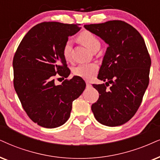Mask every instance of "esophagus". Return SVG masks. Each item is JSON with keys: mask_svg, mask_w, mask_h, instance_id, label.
Masks as SVG:
<instances>
[{"mask_svg": "<svg viewBox=\"0 0 160 160\" xmlns=\"http://www.w3.org/2000/svg\"><path fill=\"white\" fill-rule=\"evenodd\" d=\"M86 87L87 88H90V87H92V84H91L89 82L87 81L86 82Z\"/></svg>", "mask_w": 160, "mask_h": 160, "instance_id": "obj_1", "label": "esophagus"}]
</instances>
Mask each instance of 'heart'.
Wrapping results in <instances>:
<instances>
[{
	"label": "heart",
	"instance_id": "obj_1",
	"mask_svg": "<svg viewBox=\"0 0 160 160\" xmlns=\"http://www.w3.org/2000/svg\"><path fill=\"white\" fill-rule=\"evenodd\" d=\"M78 40L80 43L92 51L97 46H100L99 40L92 32L89 31H82L78 36ZM71 51H72V42L68 40L62 48V55L66 60H71ZM98 72V66L95 63L81 64L74 69V74L76 76L82 78L85 80H92Z\"/></svg>",
	"mask_w": 160,
	"mask_h": 160
}]
</instances>
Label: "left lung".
Here are the masks:
<instances>
[{
	"instance_id": "obj_1",
	"label": "left lung",
	"mask_w": 160,
	"mask_h": 160,
	"mask_svg": "<svg viewBox=\"0 0 160 160\" xmlns=\"http://www.w3.org/2000/svg\"><path fill=\"white\" fill-rule=\"evenodd\" d=\"M84 27L108 45L98 77L105 83L93 85L100 95L92 111L101 124L121 125L138 110L148 86L151 60L144 39L122 21Z\"/></svg>"
}]
</instances>
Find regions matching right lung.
Masks as SVG:
<instances>
[{"label": "right lung", "instance_id": "right-lung-1", "mask_svg": "<svg viewBox=\"0 0 160 160\" xmlns=\"http://www.w3.org/2000/svg\"><path fill=\"white\" fill-rule=\"evenodd\" d=\"M80 29L77 24L58 22L38 24L24 36L14 56L15 92L29 118L44 128L63 125L70 117L72 102L86 88L78 76L61 85L54 83L57 74L65 78L70 74L62 48L68 37Z\"/></svg>", "mask_w": 160, "mask_h": 160}]
</instances>
